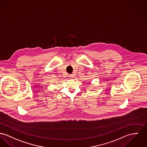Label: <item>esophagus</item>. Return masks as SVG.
<instances>
[{"mask_svg": "<svg viewBox=\"0 0 147 147\" xmlns=\"http://www.w3.org/2000/svg\"><path fill=\"white\" fill-rule=\"evenodd\" d=\"M69 77H70V79H73V74H70V75L69 76Z\"/></svg>", "mask_w": 147, "mask_h": 147, "instance_id": "1", "label": "esophagus"}]
</instances>
